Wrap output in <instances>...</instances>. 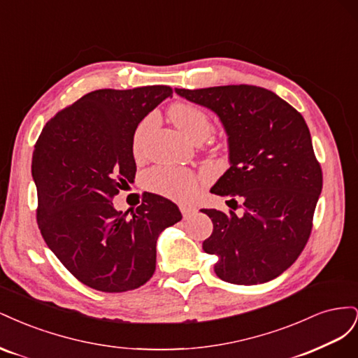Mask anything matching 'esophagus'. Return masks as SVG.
<instances>
[{
    "label": "esophagus",
    "instance_id": "obj_1",
    "mask_svg": "<svg viewBox=\"0 0 358 358\" xmlns=\"http://www.w3.org/2000/svg\"><path fill=\"white\" fill-rule=\"evenodd\" d=\"M180 212L183 215V218H188L192 213H196V208H192L189 204H180Z\"/></svg>",
    "mask_w": 358,
    "mask_h": 358
}]
</instances>
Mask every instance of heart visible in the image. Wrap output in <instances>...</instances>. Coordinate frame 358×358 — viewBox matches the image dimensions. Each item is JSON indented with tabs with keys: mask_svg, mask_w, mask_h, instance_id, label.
Returning <instances> with one entry per match:
<instances>
[{
	"mask_svg": "<svg viewBox=\"0 0 358 358\" xmlns=\"http://www.w3.org/2000/svg\"><path fill=\"white\" fill-rule=\"evenodd\" d=\"M170 117L175 125L192 142L206 138L212 131L209 116L200 107L189 103H178L170 109ZM155 116L149 115L136 128L133 136V152L142 157L143 142L148 131L152 128ZM146 185L150 191L171 200L188 201L197 196L199 178L192 171L175 167H157L146 173Z\"/></svg>",
	"mask_w": 358,
	"mask_h": 358,
	"instance_id": "obj_1",
	"label": "heart"
}]
</instances>
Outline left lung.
<instances>
[{"instance_id": "1", "label": "left lung", "mask_w": 358, "mask_h": 358, "mask_svg": "<svg viewBox=\"0 0 358 358\" xmlns=\"http://www.w3.org/2000/svg\"><path fill=\"white\" fill-rule=\"evenodd\" d=\"M175 92L212 110L224 127L230 169L212 194L243 200L245 212L201 209L213 222L203 242L215 273L236 285L264 284L296 262L312 230L322 188L303 116L275 92L251 85Z\"/></svg>"}]
</instances>
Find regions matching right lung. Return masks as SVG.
I'll list each match as a JSON object with an SVG mask.
<instances>
[{
	"instance_id": "right-lung-1",
	"label": "right lung",
	"mask_w": 358,
	"mask_h": 358,
	"mask_svg": "<svg viewBox=\"0 0 358 358\" xmlns=\"http://www.w3.org/2000/svg\"><path fill=\"white\" fill-rule=\"evenodd\" d=\"M171 95L162 85L92 91L53 116L36 143L38 229L69 272L94 289L122 292L148 282L159 233L182 220L178 206L157 194L129 216L110 201L134 182L137 125Z\"/></svg>"
}]
</instances>
